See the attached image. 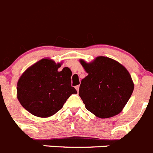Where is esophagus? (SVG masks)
<instances>
[{"instance_id": "34e87169", "label": "esophagus", "mask_w": 153, "mask_h": 153, "mask_svg": "<svg viewBox=\"0 0 153 153\" xmlns=\"http://www.w3.org/2000/svg\"><path fill=\"white\" fill-rule=\"evenodd\" d=\"M75 89L77 90V91H79V85H77V86H75Z\"/></svg>"}]
</instances>
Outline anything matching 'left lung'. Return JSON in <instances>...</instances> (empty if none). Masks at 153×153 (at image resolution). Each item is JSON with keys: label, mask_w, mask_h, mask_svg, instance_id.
<instances>
[{"label": "left lung", "mask_w": 153, "mask_h": 153, "mask_svg": "<svg viewBox=\"0 0 153 153\" xmlns=\"http://www.w3.org/2000/svg\"><path fill=\"white\" fill-rule=\"evenodd\" d=\"M88 75L81 80L79 96L88 111L100 118L122 112L134 85L124 65L109 57L97 56L91 62L80 59Z\"/></svg>", "instance_id": "1"}]
</instances>
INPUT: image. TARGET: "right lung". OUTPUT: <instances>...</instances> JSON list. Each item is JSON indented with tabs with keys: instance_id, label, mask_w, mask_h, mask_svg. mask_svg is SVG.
<instances>
[{
	"instance_id": "right-lung-1",
	"label": "right lung",
	"mask_w": 153,
	"mask_h": 153,
	"mask_svg": "<svg viewBox=\"0 0 153 153\" xmlns=\"http://www.w3.org/2000/svg\"><path fill=\"white\" fill-rule=\"evenodd\" d=\"M62 62L44 58L28 67L17 82V99L28 112L40 118L52 116L77 91L71 85L68 67L59 72Z\"/></svg>"
}]
</instances>
